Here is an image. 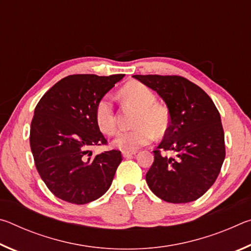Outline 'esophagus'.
Returning a JSON list of instances; mask_svg holds the SVG:
<instances>
[{
  "label": "esophagus",
  "mask_w": 251,
  "mask_h": 251,
  "mask_svg": "<svg viewBox=\"0 0 251 251\" xmlns=\"http://www.w3.org/2000/svg\"><path fill=\"white\" fill-rule=\"evenodd\" d=\"M136 152H137L136 151H124L122 152V154H123V156L125 157V158H128V157H131L133 155H135Z\"/></svg>",
  "instance_id": "esophagus-1"
}]
</instances>
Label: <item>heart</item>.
<instances>
[{"label":"heart","mask_w":251,"mask_h":251,"mask_svg":"<svg viewBox=\"0 0 251 251\" xmlns=\"http://www.w3.org/2000/svg\"><path fill=\"white\" fill-rule=\"evenodd\" d=\"M122 96L126 101L137 106L139 110L133 130L118 131L113 139V145L123 151H134L145 146L156 136L164 135L169 123L166 108L156 104V96L150 87L138 82H131L123 88ZM95 120L100 130L112 134L115 129V112L112 100L105 96L99 100L95 108Z\"/></svg>","instance_id":"heart-1"}]
</instances>
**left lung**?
<instances>
[{"label": "left lung", "instance_id": "8db88e82", "mask_svg": "<svg viewBox=\"0 0 251 251\" xmlns=\"http://www.w3.org/2000/svg\"><path fill=\"white\" fill-rule=\"evenodd\" d=\"M166 104L169 126L154 151L146 181L157 197L173 203L194 201L217 179L226 156L220 114L196 84L176 75H134ZM160 150H172L167 157Z\"/></svg>", "mask_w": 251, "mask_h": 251}]
</instances>
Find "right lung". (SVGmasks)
Masks as SVG:
<instances>
[{"instance_id":"1","label":"right lung","mask_w":251,"mask_h":251,"mask_svg":"<svg viewBox=\"0 0 251 251\" xmlns=\"http://www.w3.org/2000/svg\"><path fill=\"white\" fill-rule=\"evenodd\" d=\"M124 74H76L62 78L37 103L29 145L40 176L57 198L76 205L107 192L122 161L120 151L96 156L90 147L107 144L95 120L99 100Z\"/></svg>"}]
</instances>
